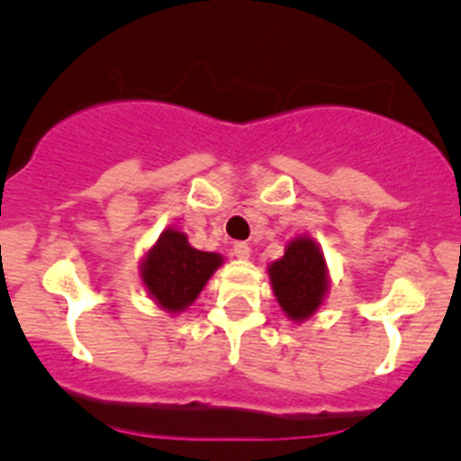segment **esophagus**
Segmentation results:
<instances>
[{"instance_id":"obj_1","label":"esophagus","mask_w":461,"mask_h":461,"mask_svg":"<svg viewBox=\"0 0 461 461\" xmlns=\"http://www.w3.org/2000/svg\"><path fill=\"white\" fill-rule=\"evenodd\" d=\"M233 254L238 256V258H249L251 247L247 242H235L233 244Z\"/></svg>"}]
</instances>
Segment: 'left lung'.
<instances>
[{
	"instance_id": "1",
	"label": "left lung",
	"mask_w": 461,
	"mask_h": 461,
	"mask_svg": "<svg viewBox=\"0 0 461 461\" xmlns=\"http://www.w3.org/2000/svg\"><path fill=\"white\" fill-rule=\"evenodd\" d=\"M267 275L276 303L291 321H307L323 304L328 266L319 244L307 235L291 240L284 256L270 263Z\"/></svg>"
}]
</instances>
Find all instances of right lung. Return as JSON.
Masks as SVG:
<instances>
[{
  "mask_svg": "<svg viewBox=\"0 0 461 461\" xmlns=\"http://www.w3.org/2000/svg\"><path fill=\"white\" fill-rule=\"evenodd\" d=\"M221 263L219 254L194 249L185 233L168 228L142 258L140 279L158 307L180 313L201 295Z\"/></svg>",
  "mask_w": 461,
  "mask_h": 461,
  "instance_id": "obj_1",
  "label": "right lung"
}]
</instances>
